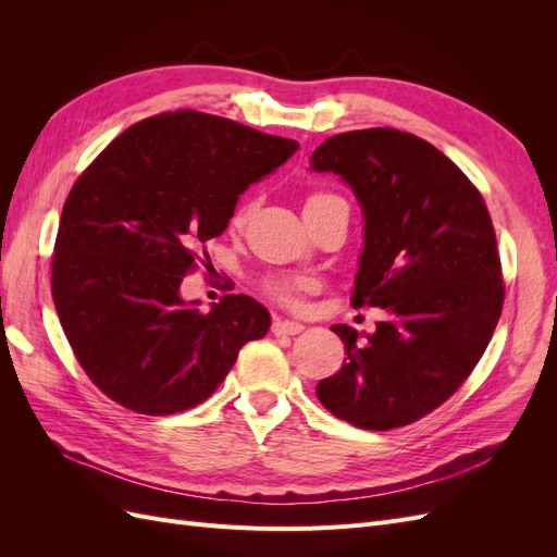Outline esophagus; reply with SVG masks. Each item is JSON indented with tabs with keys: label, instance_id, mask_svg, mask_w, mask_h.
<instances>
[{
	"label": "esophagus",
	"instance_id": "obj_1",
	"mask_svg": "<svg viewBox=\"0 0 557 557\" xmlns=\"http://www.w3.org/2000/svg\"><path fill=\"white\" fill-rule=\"evenodd\" d=\"M301 330H305V325L297 323V320H283V318H276L272 325L274 334H299Z\"/></svg>",
	"mask_w": 557,
	"mask_h": 557
}]
</instances>
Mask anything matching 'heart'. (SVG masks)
<instances>
[{
    "label": "heart",
    "mask_w": 557,
    "mask_h": 557,
    "mask_svg": "<svg viewBox=\"0 0 557 557\" xmlns=\"http://www.w3.org/2000/svg\"><path fill=\"white\" fill-rule=\"evenodd\" d=\"M325 197H332V195H311L307 199L305 207L315 205V201L325 199ZM246 215H248V211H244L239 215V221H244ZM311 288H313V281L311 278H278V281H274L272 285H269V290H272L281 301H285V305H297L299 297L305 295V293H309Z\"/></svg>",
    "instance_id": "1"
}]
</instances>
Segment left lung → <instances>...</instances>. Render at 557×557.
Listing matches in <instances>:
<instances>
[{
  "label": "left lung",
  "instance_id": "left-lung-1",
  "mask_svg": "<svg viewBox=\"0 0 557 557\" xmlns=\"http://www.w3.org/2000/svg\"><path fill=\"white\" fill-rule=\"evenodd\" d=\"M311 170L356 193L364 248L352 305L385 311L374 334L332 325L348 358L315 395L362 430L409 425L458 391L493 339L504 285L491 213L442 150L393 127L334 134Z\"/></svg>",
  "mask_w": 557,
  "mask_h": 557
}]
</instances>
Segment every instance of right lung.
<instances>
[{
    "label": "right lung",
    "instance_id": "right-lung-1",
    "mask_svg": "<svg viewBox=\"0 0 557 557\" xmlns=\"http://www.w3.org/2000/svg\"><path fill=\"white\" fill-rule=\"evenodd\" d=\"M297 141L193 109L113 139L64 201L53 301L74 356L107 397L146 416L197 407L223 383L269 311L225 295L209 311L181 297L201 246L239 195L295 156Z\"/></svg>",
    "mask_w": 557,
    "mask_h": 557
}]
</instances>
